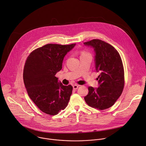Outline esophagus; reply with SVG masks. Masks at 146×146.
<instances>
[{"label":"esophagus","instance_id":"1","mask_svg":"<svg viewBox=\"0 0 146 146\" xmlns=\"http://www.w3.org/2000/svg\"><path fill=\"white\" fill-rule=\"evenodd\" d=\"M78 86H79V85H76V84L74 85L73 86V89H74V90H76V89H77V88H78Z\"/></svg>","mask_w":146,"mask_h":146}]
</instances>
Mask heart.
I'll list each match as a JSON object with an SVG mask.
<instances>
[{"mask_svg":"<svg viewBox=\"0 0 146 146\" xmlns=\"http://www.w3.org/2000/svg\"><path fill=\"white\" fill-rule=\"evenodd\" d=\"M88 54V53L85 52H82V54Z\"/></svg>","mask_w":146,"mask_h":146,"instance_id":"obj_1","label":"heart"}]
</instances>
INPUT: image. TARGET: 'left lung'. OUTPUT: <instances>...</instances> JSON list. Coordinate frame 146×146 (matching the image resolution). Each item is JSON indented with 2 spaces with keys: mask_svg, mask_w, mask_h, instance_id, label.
<instances>
[{
  "mask_svg": "<svg viewBox=\"0 0 146 146\" xmlns=\"http://www.w3.org/2000/svg\"><path fill=\"white\" fill-rule=\"evenodd\" d=\"M92 46L96 52L95 66L100 75L99 86L88 87L89 93L84 99L86 104L99 110L111 107L121 96L124 86V71L121 57L116 48L99 39L84 43Z\"/></svg>",
  "mask_w": 146,
  "mask_h": 146,
  "instance_id": "8db88e82",
  "label": "left lung"
}]
</instances>
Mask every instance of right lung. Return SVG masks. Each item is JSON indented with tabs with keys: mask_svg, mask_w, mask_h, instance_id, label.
<instances>
[{
	"mask_svg": "<svg viewBox=\"0 0 146 146\" xmlns=\"http://www.w3.org/2000/svg\"><path fill=\"white\" fill-rule=\"evenodd\" d=\"M75 44H46L33 50L26 60L23 77L28 95L47 115L58 114L70 100L72 86L59 83L55 76L62 69L65 56Z\"/></svg>",
	"mask_w": 146,
	"mask_h": 146,
	"instance_id": "right-lung-1",
	"label": "right lung"
}]
</instances>
